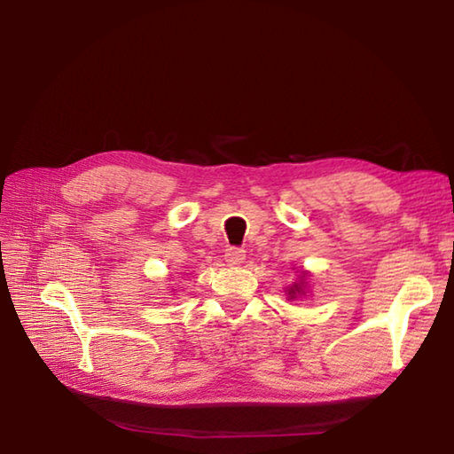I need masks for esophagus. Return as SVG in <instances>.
I'll return each instance as SVG.
<instances>
[{"label":"esophagus","instance_id":"34e87169","mask_svg":"<svg viewBox=\"0 0 454 454\" xmlns=\"http://www.w3.org/2000/svg\"><path fill=\"white\" fill-rule=\"evenodd\" d=\"M224 259H226L228 265H239L246 259V252H244V249H239V247H228L226 254H224Z\"/></svg>","mask_w":454,"mask_h":454}]
</instances>
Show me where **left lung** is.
I'll list each match as a JSON object with an SVG mask.
<instances>
[{"instance_id": "left-lung-1", "label": "left lung", "mask_w": 454, "mask_h": 454, "mask_svg": "<svg viewBox=\"0 0 454 454\" xmlns=\"http://www.w3.org/2000/svg\"><path fill=\"white\" fill-rule=\"evenodd\" d=\"M296 294H304V278H301V283H294L291 288H288V296L296 298Z\"/></svg>"}]
</instances>
